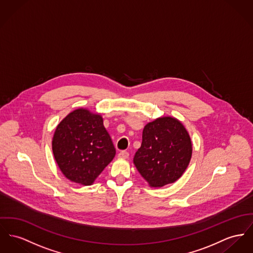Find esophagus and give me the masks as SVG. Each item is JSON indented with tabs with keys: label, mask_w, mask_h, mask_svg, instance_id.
Wrapping results in <instances>:
<instances>
[{
	"label": "esophagus",
	"mask_w": 253,
	"mask_h": 253,
	"mask_svg": "<svg viewBox=\"0 0 253 253\" xmlns=\"http://www.w3.org/2000/svg\"><path fill=\"white\" fill-rule=\"evenodd\" d=\"M128 155H129L128 152L124 151V152H121L119 153L118 157L119 158H121V159H126V158L128 157Z\"/></svg>",
	"instance_id": "1"
}]
</instances>
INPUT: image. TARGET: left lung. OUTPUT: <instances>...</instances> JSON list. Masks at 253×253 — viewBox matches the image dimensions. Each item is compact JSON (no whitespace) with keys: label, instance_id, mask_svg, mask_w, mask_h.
<instances>
[{"label":"left lung","instance_id":"1","mask_svg":"<svg viewBox=\"0 0 253 253\" xmlns=\"http://www.w3.org/2000/svg\"><path fill=\"white\" fill-rule=\"evenodd\" d=\"M192 152V141L183 124L178 119L164 116L145 126L133 163L150 187L160 188L181 177Z\"/></svg>","mask_w":253,"mask_h":253}]
</instances>
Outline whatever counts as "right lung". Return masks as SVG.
I'll list each match as a JSON object with an SVG mask.
<instances>
[{
    "label": "right lung",
    "instance_id": "obj_1",
    "mask_svg": "<svg viewBox=\"0 0 253 253\" xmlns=\"http://www.w3.org/2000/svg\"><path fill=\"white\" fill-rule=\"evenodd\" d=\"M51 148L65 177L84 186L92 185L116 154L101 114L84 107L70 112L57 125Z\"/></svg>",
    "mask_w": 253,
    "mask_h": 253
}]
</instances>
